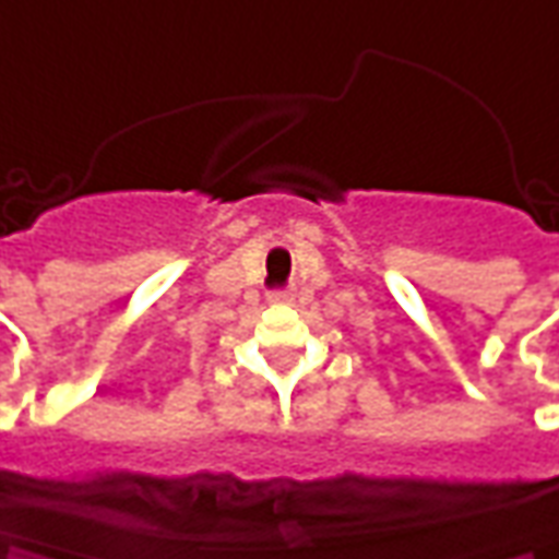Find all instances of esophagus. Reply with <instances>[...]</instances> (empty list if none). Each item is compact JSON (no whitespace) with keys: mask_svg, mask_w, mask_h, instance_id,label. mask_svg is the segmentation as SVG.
I'll use <instances>...</instances> for the list:
<instances>
[{"mask_svg":"<svg viewBox=\"0 0 559 559\" xmlns=\"http://www.w3.org/2000/svg\"><path fill=\"white\" fill-rule=\"evenodd\" d=\"M267 297H271L274 304H283V300L292 297V292H288V288H274V292H267Z\"/></svg>","mask_w":559,"mask_h":559,"instance_id":"obj_1","label":"esophagus"}]
</instances>
